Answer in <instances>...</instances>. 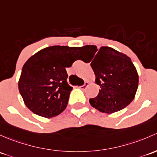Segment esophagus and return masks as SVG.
Instances as JSON below:
<instances>
[{
  "mask_svg": "<svg viewBox=\"0 0 157 157\" xmlns=\"http://www.w3.org/2000/svg\"><path fill=\"white\" fill-rule=\"evenodd\" d=\"M89 86V83L88 82H85V83L83 84V85H82V86H79V88L80 89H81V90H85L87 86Z\"/></svg>",
  "mask_w": 157,
  "mask_h": 157,
  "instance_id": "1",
  "label": "esophagus"
}]
</instances>
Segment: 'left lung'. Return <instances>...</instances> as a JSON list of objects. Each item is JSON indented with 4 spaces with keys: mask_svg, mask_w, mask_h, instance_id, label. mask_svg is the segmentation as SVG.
I'll return each mask as SVG.
<instances>
[{
    "mask_svg": "<svg viewBox=\"0 0 157 157\" xmlns=\"http://www.w3.org/2000/svg\"><path fill=\"white\" fill-rule=\"evenodd\" d=\"M83 49L93 53L90 65L100 86L98 95L90 98V105L107 113L128 106L138 86V73L130 58L108 47H101L98 51L95 46L87 45Z\"/></svg>",
    "mask_w": 157,
    "mask_h": 157,
    "instance_id": "left-lung-1",
    "label": "left lung"
}]
</instances>
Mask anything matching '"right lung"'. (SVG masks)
<instances>
[{
    "label": "right lung",
    "mask_w": 157,
    "mask_h": 157,
    "mask_svg": "<svg viewBox=\"0 0 157 157\" xmlns=\"http://www.w3.org/2000/svg\"><path fill=\"white\" fill-rule=\"evenodd\" d=\"M83 47L52 46L44 48L25 63L19 90L33 113L51 118L60 114L68 103L72 87L65 67H71Z\"/></svg>",
    "instance_id": "obj_1"
}]
</instances>
